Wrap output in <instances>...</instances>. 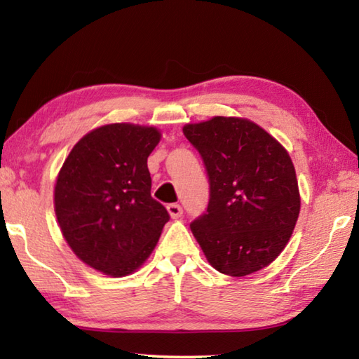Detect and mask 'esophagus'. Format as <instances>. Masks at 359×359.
Returning <instances> with one entry per match:
<instances>
[{"label":"esophagus","instance_id":"34e87169","mask_svg":"<svg viewBox=\"0 0 359 359\" xmlns=\"http://www.w3.org/2000/svg\"><path fill=\"white\" fill-rule=\"evenodd\" d=\"M168 212L172 218H179L182 214H184V209H182L180 204L172 203V204H168Z\"/></svg>","mask_w":359,"mask_h":359}]
</instances>
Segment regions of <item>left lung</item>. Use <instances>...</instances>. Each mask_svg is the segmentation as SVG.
I'll list each match as a JSON object with an SVG mask.
<instances>
[{
	"label": "left lung",
	"instance_id": "8db88e82",
	"mask_svg": "<svg viewBox=\"0 0 359 359\" xmlns=\"http://www.w3.org/2000/svg\"><path fill=\"white\" fill-rule=\"evenodd\" d=\"M209 177V204L190 228L209 263L233 277L271 264L288 244L301 199L288 151L245 118L184 126Z\"/></svg>",
	"mask_w": 359,
	"mask_h": 359
}]
</instances>
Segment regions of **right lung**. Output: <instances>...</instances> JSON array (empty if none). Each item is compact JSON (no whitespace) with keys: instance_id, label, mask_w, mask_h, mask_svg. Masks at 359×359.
<instances>
[{"instance_id":"add662e5","label":"right lung","mask_w":359,"mask_h":359,"mask_svg":"<svg viewBox=\"0 0 359 359\" xmlns=\"http://www.w3.org/2000/svg\"><path fill=\"white\" fill-rule=\"evenodd\" d=\"M160 137L154 126L104 125L72 147L58 174L60 229L85 264L107 276L135 272L169 222L150 194L147 158Z\"/></svg>"}]
</instances>
